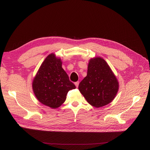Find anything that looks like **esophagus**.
I'll return each instance as SVG.
<instances>
[{
    "label": "esophagus",
    "mask_w": 150,
    "mask_h": 150,
    "mask_svg": "<svg viewBox=\"0 0 150 150\" xmlns=\"http://www.w3.org/2000/svg\"><path fill=\"white\" fill-rule=\"evenodd\" d=\"M75 85L76 86V87L78 88V85H79V81H76L75 83Z\"/></svg>",
    "instance_id": "obj_1"
}]
</instances>
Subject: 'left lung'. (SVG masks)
I'll use <instances>...</instances> for the list:
<instances>
[{
  "label": "left lung",
  "instance_id": "1",
  "mask_svg": "<svg viewBox=\"0 0 150 150\" xmlns=\"http://www.w3.org/2000/svg\"><path fill=\"white\" fill-rule=\"evenodd\" d=\"M119 88V81L111 67L103 58L98 57L89 60L87 76L78 86L88 103L97 108L112 101Z\"/></svg>",
  "mask_w": 150,
  "mask_h": 150
}]
</instances>
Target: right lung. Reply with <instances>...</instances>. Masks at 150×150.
Instances as JSON below:
<instances>
[{"instance_id":"1","label":"right lung","mask_w":150,"mask_h":150,"mask_svg":"<svg viewBox=\"0 0 150 150\" xmlns=\"http://www.w3.org/2000/svg\"><path fill=\"white\" fill-rule=\"evenodd\" d=\"M32 88L38 100L47 106L56 109L66 99L67 92L76 88L62 67V61L54 53L47 56L34 77Z\"/></svg>"}]
</instances>
